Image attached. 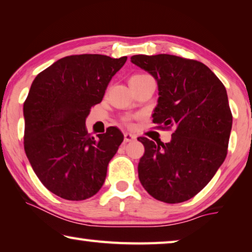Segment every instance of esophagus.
<instances>
[{
  "mask_svg": "<svg viewBox=\"0 0 252 252\" xmlns=\"http://www.w3.org/2000/svg\"><path fill=\"white\" fill-rule=\"evenodd\" d=\"M136 139V136L130 133H125L124 134V143H128L131 141H135Z\"/></svg>",
  "mask_w": 252,
  "mask_h": 252,
  "instance_id": "esophagus-1",
  "label": "esophagus"
}]
</instances>
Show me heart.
Returning <instances> with one entry per match:
<instances>
[{
    "label": "heart",
    "mask_w": 252,
    "mask_h": 252,
    "mask_svg": "<svg viewBox=\"0 0 252 252\" xmlns=\"http://www.w3.org/2000/svg\"><path fill=\"white\" fill-rule=\"evenodd\" d=\"M134 76H138V75H134ZM134 76H131V77H134ZM126 123H127V124H129V121H128V119H126Z\"/></svg>",
    "instance_id": "obj_1"
}]
</instances>
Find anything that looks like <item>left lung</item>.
Returning <instances> with one entry per match:
<instances>
[{"label": "left lung", "mask_w": 252, "mask_h": 252, "mask_svg": "<svg viewBox=\"0 0 252 252\" xmlns=\"http://www.w3.org/2000/svg\"><path fill=\"white\" fill-rule=\"evenodd\" d=\"M130 61L158 82L153 123L173 129L165 144L137 138L145 149L138 163L139 181L158 200L186 202L210 183L226 158L232 114L225 87L195 60L158 54L134 55Z\"/></svg>", "instance_id": "left-lung-1"}]
</instances>
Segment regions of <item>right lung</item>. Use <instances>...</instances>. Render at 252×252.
Instances as JSON below:
<instances>
[{
  "instance_id": "obj_1",
  "label": "right lung",
  "mask_w": 252,
  "mask_h": 252,
  "mask_svg": "<svg viewBox=\"0 0 252 252\" xmlns=\"http://www.w3.org/2000/svg\"><path fill=\"white\" fill-rule=\"evenodd\" d=\"M127 60L99 54L66 56L33 80L23 103L26 156L49 191L67 200L90 198L124 141L117 127L91 136L86 118Z\"/></svg>"
}]
</instances>
